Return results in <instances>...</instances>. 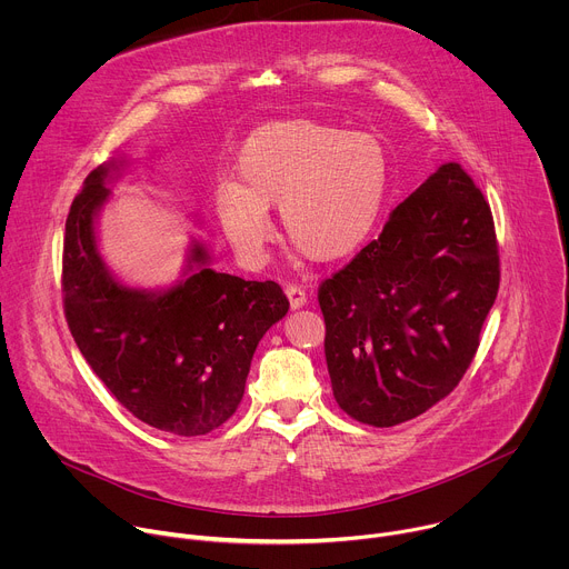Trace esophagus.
Instances as JSON below:
<instances>
[{"instance_id":"obj_1","label":"esophagus","mask_w":569,"mask_h":569,"mask_svg":"<svg viewBox=\"0 0 569 569\" xmlns=\"http://www.w3.org/2000/svg\"><path fill=\"white\" fill-rule=\"evenodd\" d=\"M286 295H288V301H290V308H292V310L301 308V306L306 303V299H308L306 290H303V288H299V286H295V283L286 286Z\"/></svg>"}]
</instances>
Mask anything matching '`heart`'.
<instances>
[{"label":"heart","mask_w":569,"mask_h":569,"mask_svg":"<svg viewBox=\"0 0 569 569\" xmlns=\"http://www.w3.org/2000/svg\"><path fill=\"white\" fill-rule=\"evenodd\" d=\"M391 159L371 132L308 119L274 121L242 141L233 182L213 191L216 218L250 263L274 238L270 207H279L292 246L312 261H342L367 246L382 216Z\"/></svg>","instance_id":"heart-1"}]
</instances>
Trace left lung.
Returning a JSON list of instances; mask_svg holds the SVG:
<instances>
[{
    "instance_id": "obj_1",
    "label": "left lung",
    "mask_w": 569,
    "mask_h": 569,
    "mask_svg": "<svg viewBox=\"0 0 569 569\" xmlns=\"http://www.w3.org/2000/svg\"><path fill=\"white\" fill-rule=\"evenodd\" d=\"M500 288L491 204L446 161L380 236L323 279L333 396L356 421L391 428L446 398L470 367Z\"/></svg>"
}]
</instances>
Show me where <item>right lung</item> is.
Here are the masks:
<instances>
[{
    "label": "right lung",
    "instance_id": "add662e5",
    "mask_svg": "<svg viewBox=\"0 0 569 569\" xmlns=\"http://www.w3.org/2000/svg\"><path fill=\"white\" fill-rule=\"evenodd\" d=\"M99 167L71 202L62 242V308L92 371L139 421L200 437L233 417L252 356L290 301L274 281L200 268L167 292L117 283L97 252L94 213L108 198ZM207 252L196 246L193 263Z\"/></svg>",
    "mask_w": 569,
    "mask_h": 569
}]
</instances>
